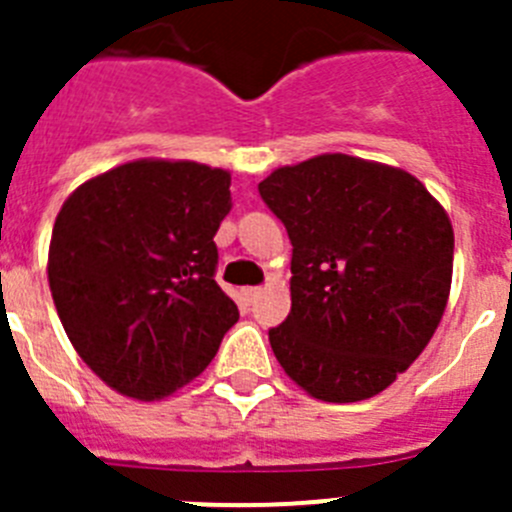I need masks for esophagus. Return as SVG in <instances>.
I'll list each match as a JSON object with an SVG mask.
<instances>
[{"instance_id":"esophagus-1","label":"esophagus","mask_w":512,"mask_h":512,"mask_svg":"<svg viewBox=\"0 0 512 512\" xmlns=\"http://www.w3.org/2000/svg\"><path fill=\"white\" fill-rule=\"evenodd\" d=\"M261 292H264V289L261 287H243L241 289V295H243V300L248 302V305H251V302H256L261 297Z\"/></svg>"}]
</instances>
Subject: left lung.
<instances>
[{
  "instance_id": "obj_1",
  "label": "left lung",
  "mask_w": 512,
  "mask_h": 512,
  "mask_svg": "<svg viewBox=\"0 0 512 512\" xmlns=\"http://www.w3.org/2000/svg\"><path fill=\"white\" fill-rule=\"evenodd\" d=\"M259 192L292 241V310L269 330L271 351L315 400L379 395L443 318L449 215L405 169L346 153L279 166Z\"/></svg>"
}]
</instances>
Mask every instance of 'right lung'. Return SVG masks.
<instances>
[{"instance_id": "right-lung-1", "label": "right lung", "mask_w": 512, "mask_h": 512, "mask_svg": "<svg viewBox=\"0 0 512 512\" xmlns=\"http://www.w3.org/2000/svg\"><path fill=\"white\" fill-rule=\"evenodd\" d=\"M230 171L138 158L66 197L48 248V284L76 354L107 387L164 400L200 377L238 307L215 282V233Z\"/></svg>"}]
</instances>
